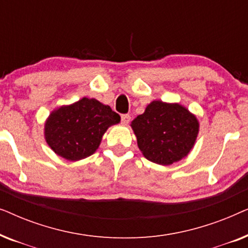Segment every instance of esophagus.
<instances>
[{"instance_id": "obj_1", "label": "esophagus", "mask_w": 248, "mask_h": 248, "mask_svg": "<svg viewBox=\"0 0 248 248\" xmlns=\"http://www.w3.org/2000/svg\"><path fill=\"white\" fill-rule=\"evenodd\" d=\"M131 121V116L128 114H124L122 115V124L123 125H127L128 123H130Z\"/></svg>"}]
</instances>
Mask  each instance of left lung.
<instances>
[{"label": "left lung", "instance_id": "8db88e82", "mask_svg": "<svg viewBox=\"0 0 248 248\" xmlns=\"http://www.w3.org/2000/svg\"><path fill=\"white\" fill-rule=\"evenodd\" d=\"M138 147L149 161L169 166L187 157L200 131L199 120L178 103L154 100L131 122Z\"/></svg>", "mask_w": 248, "mask_h": 248}]
</instances>
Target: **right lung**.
<instances>
[{"label":"right lung","mask_w":248,"mask_h":248,"mask_svg":"<svg viewBox=\"0 0 248 248\" xmlns=\"http://www.w3.org/2000/svg\"><path fill=\"white\" fill-rule=\"evenodd\" d=\"M120 122V115L108 105L83 97L52 110L44 125V137L57 155L78 161L93 155L108 127Z\"/></svg>","instance_id":"right-lung-1"}]
</instances>
